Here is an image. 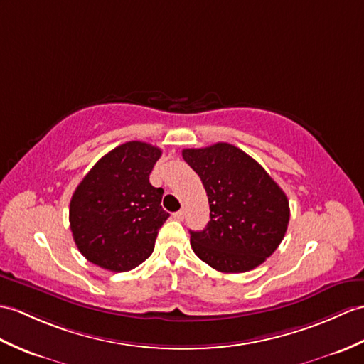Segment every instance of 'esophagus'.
<instances>
[{"instance_id": "1", "label": "esophagus", "mask_w": 364, "mask_h": 364, "mask_svg": "<svg viewBox=\"0 0 364 364\" xmlns=\"http://www.w3.org/2000/svg\"><path fill=\"white\" fill-rule=\"evenodd\" d=\"M172 215H173L175 220H180V222H181V220H184V210H183V209H181V210H178V213H173Z\"/></svg>"}]
</instances>
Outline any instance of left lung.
I'll use <instances>...</instances> for the list:
<instances>
[{
	"mask_svg": "<svg viewBox=\"0 0 364 364\" xmlns=\"http://www.w3.org/2000/svg\"><path fill=\"white\" fill-rule=\"evenodd\" d=\"M210 209L203 231H191L193 252L222 273H245L264 264L282 242L289 198L256 159L232 144L184 149Z\"/></svg>",
	"mask_w": 364,
	"mask_h": 364,
	"instance_id": "1",
	"label": "left lung"
}]
</instances>
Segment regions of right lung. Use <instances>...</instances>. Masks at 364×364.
<instances>
[{"instance_id": "1", "label": "right lung", "mask_w": 364, "mask_h": 364, "mask_svg": "<svg viewBox=\"0 0 364 364\" xmlns=\"http://www.w3.org/2000/svg\"><path fill=\"white\" fill-rule=\"evenodd\" d=\"M161 154L147 142H125L100 158L74 191L70 226L91 264L122 273L154 252L168 217L161 208L164 191L149 181Z\"/></svg>"}]
</instances>
